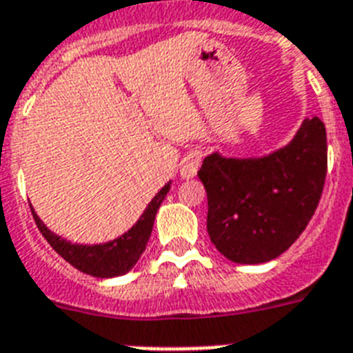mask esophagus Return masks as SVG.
<instances>
[{
    "mask_svg": "<svg viewBox=\"0 0 353 353\" xmlns=\"http://www.w3.org/2000/svg\"><path fill=\"white\" fill-rule=\"evenodd\" d=\"M200 168V154L199 153H188L184 159L180 160V174L182 179H193Z\"/></svg>",
    "mask_w": 353,
    "mask_h": 353,
    "instance_id": "34e87169",
    "label": "esophagus"
}]
</instances>
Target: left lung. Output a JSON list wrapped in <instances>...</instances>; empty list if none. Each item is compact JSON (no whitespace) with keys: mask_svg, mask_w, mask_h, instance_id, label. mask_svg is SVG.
<instances>
[{"mask_svg":"<svg viewBox=\"0 0 353 353\" xmlns=\"http://www.w3.org/2000/svg\"><path fill=\"white\" fill-rule=\"evenodd\" d=\"M328 168L326 129L306 118L286 148L262 159L205 157L208 233L225 259L261 264L284 253L306 230Z\"/></svg>","mask_w":353,"mask_h":353,"instance_id":"left-lung-1","label":"left lung"}]
</instances>
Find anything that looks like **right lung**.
<instances>
[{"label":"right lung","mask_w":353,"mask_h":353,"mask_svg":"<svg viewBox=\"0 0 353 353\" xmlns=\"http://www.w3.org/2000/svg\"><path fill=\"white\" fill-rule=\"evenodd\" d=\"M169 188H171V182H168L159 193L154 194V199L149 202L143 215L138 219V222L131 230L125 231L122 236H118L114 241L105 242V244H94V246L70 244L61 236L54 235L50 230H47V225L39 221V216L34 213L32 208L30 211H32L34 222L41 231V235L45 236V241L49 242L52 250L60 256H63L70 266H74L76 270L92 275V277H118V275L128 273L137 264L148 246L149 236L153 231L154 216H157V211L165 199V194L169 193Z\"/></svg>","instance_id":"add662e5"}]
</instances>
